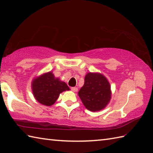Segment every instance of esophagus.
Returning <instances> with one entry per match:
<instances>
[{"instance_id": "1", "label": "esophagus", "mask_w": 153, "mask_h": 153, "mask_svg": "<svg viewBox=\"0 0 153 153\" xmlns=\"http://www.w3.org/2000/svg\"><path fill=\"white\" fill-rule=\"evenodd\" d=\"M71 90L74 92H76V91H77V87H71Z\"/></svg>"}]
</instances>
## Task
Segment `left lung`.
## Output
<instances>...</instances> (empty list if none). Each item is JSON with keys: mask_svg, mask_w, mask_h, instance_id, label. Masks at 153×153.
<instances>
[{"mask_svg": "<svg viewBox=\"0 0 153 153\" xmlns=\"http://www.w3.org/2000/svg\"><path fill=\"white\" fill-rule=\"evenodd\" d=\"M78 95L87 109L96 112L103 109L111 98L110 86L103 75L88 73Z\"/></svg>", "mask_w": 153, "mask_h": 153, "instance_id": "left-lung-1", "label": "left lung"}]
</instances>
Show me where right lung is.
<instances>
[{"label": "right lung", "instance_id": "obj_1", "mask_svg": "<svg viewBox=\"0 0 153 153\" xmlns=\"http://www.w3.org/2000/svg\"><path fill=\"white\" fill-rule=\"evenodd\" d=\"M32 90L35 99L45 106H51L56 101L60 93L70 90L67 84L55 78L53 72H48L35 79Z\"/></svg>", "mask_w": 153, "mask_h": 153}]
</instances>
